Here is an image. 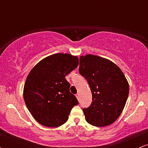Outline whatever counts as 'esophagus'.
I'll use <instances>...</instances> for the list:
<instances>
[{
  "mask_svg": "<svg viewBox=\"0 0 148 148\" xmlns=\"http://www.w3.org/2000/svg\"><path fill=\"white\" fill-rule=\"evenodd\" d=\"M76 98H77V99L79 101V93H77V94L76 95Z\"/></svg>",
  "mask_w": 148,
  "mask_h": 148,
  "instance_id": "esophagus-1",
  "label": "esophagus"
}]
</instances>
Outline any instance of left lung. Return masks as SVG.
<instances>
[{
    "mask_svg": "<svg viewBox=\"0 0 148 148\" xmlns=\"http://www.w3.org/2000/svg\"><path fill=\"white\" fill-rule=\"evenodd\" d=\"M79 73L89 84L92 102L84 108L86 120L96 127L111 125L123 112L129 84L123 72L111 60L94 55L81 56Z\"/></svg>",
    "mask_w": 148,
    "mask_h": 148,
    "instance_id": "left-lung-1",
    "label": "left lung"
}]
</instances>
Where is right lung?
<instances>
[{"label": "right lung", "instance_id": "right-lung-1", "mask_svg": "<svg viewBox=\"0 0 148 148\" xmlns=\"http://www.w3.org/2000/svg\"><path fill=\"white\" fill-rule=\"evenodd\" d=\"M79 65V58L68 53L45 58L32 69L23 88V98L33 118L45 127H60L67 121L79 102L69 91L66 75Z\"/></svg>", "mask_w": 148, "mask_h": 148}]
</instances>
